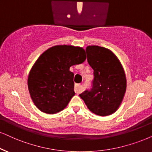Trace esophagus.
I'll list each match as a JSON object with an SVG mask.
<instances>
[{
	"label": "esophagus",
	"mask_w": 152,
	"mask_h": 152,
	"mask_svg": "<svg viewBox=\"0 0 152 152\" xmlns=\"http://www.w3.org/2000/svg\"><path fill=\"white\" fill-rule=\"evenodd\" d=\"M74 91H75V93H77V94H79L80 93H81V91H82L81 85H80V84H76L74 87Z\"/></svg>",
	"instance_id": "esophagus-1"
}]
</instances>
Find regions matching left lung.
I'll return each instance as SVG.
<instances>
[{
    "mask_svg": "<svg viewBox=\"0 0 152 152\" xmlns=\"http://www.w3.org/2000/svg\"><path fill=\"white\" fill-rule=\"evenodd\" d=\"M88 64L94 71L90 90L79 96L89 110L101 116L114 113L120 106L126 90L124 68L109 49L97 45L86 48Z\"/></svg>",
    "mask_w": 152,
    "mask_h": 152,
    "instance_id": "8db88e82",
    "label": "left lung"
}]
</instances>
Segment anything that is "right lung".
Here are the masks:
<instances>
[{
    "label": "right lung",
    "instance_id": "1",
    "mask_svg": "<svg viewBox=\"0 0 152 152\" xmlns=\"http://www.w3.org/2000/svg\"><path fill=\"white\" fill-rule=\"evenodd\" d=\"M86 59L84 49L66 45L53 46L38 57L28 74V88L39 110L53 114L67 106L75 95L69 68Z\"/></svg>",
    "mask_w": 152,
    "mask_h": 152
}]
</instances>
